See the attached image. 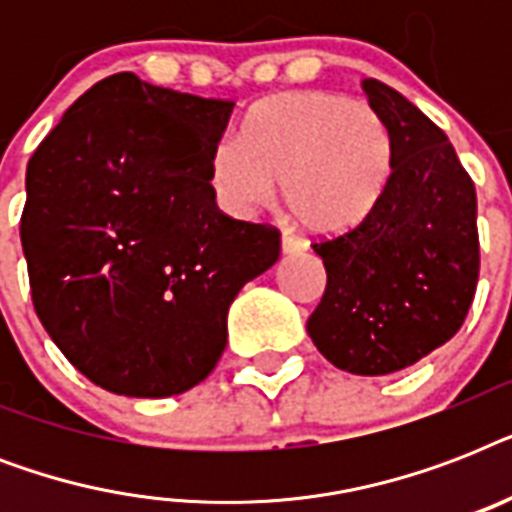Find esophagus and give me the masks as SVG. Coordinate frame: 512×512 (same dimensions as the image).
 <instances>
[{
  "mask_svg": "<svg viewBox=\"0 0 512 512\" xmlns=\"http://www.w3.org/2000/svg\"><path fill=\"white\" fill-rule=\"evenodd\" d=\"M303 249L305 244L297 239V236H289V233L281 236V252H284V255H297V252H303Z\"/></svg>",
  "mask_w": 512,
  "mask_h": 512,
  "instance_id": "1",
  "label": "esophagus"
}]
</instances>
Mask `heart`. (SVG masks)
<instances>
[{
    "instance_id": "b5f03b06",
    "label": "heart",
    "mask_w": 512,
    "mask_h": 512,
    "mask_svg": "<svg viewBox=\"0 0 512 512\" xmlns=\"http://www.w3.org/2000/svg\"><path fill=\"white\" fill-rule=\"evenodd\" d=\"M209 191L225 212L252 217L276 199L319 236L348 233L372 215L390 180V138L380 116L335 92H289L260 103L239 135L209 159Z\"/></svg>"
}]
</instances>
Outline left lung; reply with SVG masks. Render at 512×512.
Returning <instances> with one entry per match:
<instances>
[{
  "label": "left lung",
  "instance_id": "obj_1",
  "mask_svg": "<svg viewBox=\"0 0 512 512\" xmlns=\"http://www.w3.org/2000/svg\"><path fill=\"white\" fill-rule=\"evenodd\" d=\"M369 106L390 138V180L364 223L311 244L327 289L308 319L321 356L350 374L398 372L460 332L476 297V185L441 127L377 79Z\"/></svg>",
  "mask_w": 512,
  "mask_h": 512
}]
</instances>
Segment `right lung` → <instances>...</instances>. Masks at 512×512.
I'll return each instance as SVG.
<instances>
[{
    "label": "right lung",
    "instance_id": "add662e5",
    "mask_svg": "<svg viewBox=\"0 0 512 512\" xmlns=\"http://www.w3.org/2000/svg\"><path fill=\"white\" fill-rule=\"evenodd\" d=\"M233 103L130 71L84 92L26 170L20 241L34 311L100 388L191 390L228 342V308L268 271L281 233L220 212L209 159Z\"/></svg>",
    "mask_w": 512,
    "mask_h": 512
}]
</instances>
